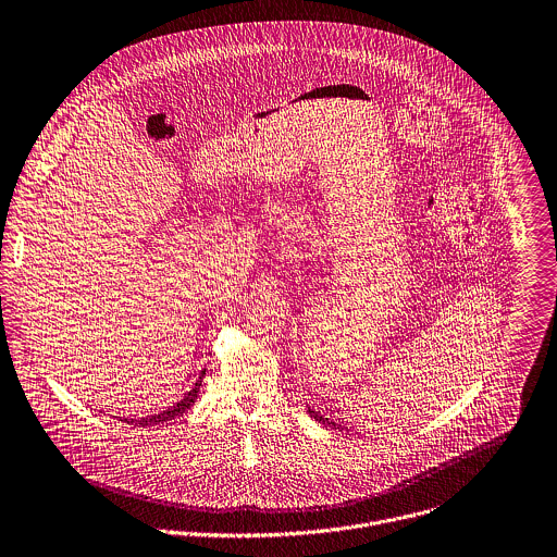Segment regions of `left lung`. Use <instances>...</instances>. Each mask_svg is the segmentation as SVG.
<instances>
[{
	"mask_svg": "<svg viewBox=\"0 0 557 557\" xmlns=\"http://www.w3.org/2000/svg\"><path fill=\"white\" fill-rule=\"evenodd\" d=\"M309 416L311 418H315V422H322V424H329V426H333V429H339L342 424H337V422H333V420H329V418H324V416H320L318 411H313L311 407H309Z\"/></svg>",
	"mask_w": 557,
	"mask_h": 557,
	"instance_id": "8db88e82",
	"label": "left lung"
}]
</instances>
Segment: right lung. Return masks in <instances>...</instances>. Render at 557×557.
Wrapping results in <instances>:
<instances>
[{
	"instance_id": "right-lung-1",
	"label": "right lung",
	"mask_w": 557,
	"mask_h": 557,
	"mask_svg": "<svg viewBox=\"0 0 557 557\" xmlns=\"http://www.w3.org/2000/svg\"><path fill=\"white\" fill-rule=\"evenodd\" d=\"M205 372L207 370H202L200 372V376H198V381H196V385L174 405V407H168L165 411H161V413H154V416H146V418H139V420H135V418H124V422H128V424H141V426H152V424H161V422H168V420H172V418H176V416H181V413H185L194 403H196V398H198V392H200V385H202V379H205Z\"/></svg>"
}]
</instances>
